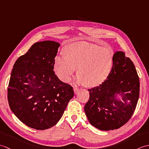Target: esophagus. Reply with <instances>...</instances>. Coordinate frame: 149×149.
Wrapping results in <instances>:
<instances>
[{"label": "esophagus", "mask_w": 149, "mask_h": 149, "mask_svg": "<svg viewBox=\"0 0 149 149\" xmlns=\"http://www.w3.org/2000/svg\"><path fill=\"white\" fill-rule=\"evenodd\" d=\"M74 93H77V91H79V89L77 87L75 86V87H74Z\"/></svg>", "instance_id": "esophagus-1"}]
</instances>
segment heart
Wrapping results in <instances>:
<instances>
[{"instance_id": "obj_1", "label": "heart", "mask_w": 149, "mask_h": 149, "mask_svg": "<svg viewBox=\"0 0 149 149\" xmlns=\"http://www.w3.org/2000/svg\"><path fill=\"white\" fill-rule=\"evenodd\" d=\"M66 54H60L54 60V70L61 81H68L76 71L77 82L94 87L108 77L113 68L114 52L86 42H77L66 47Z\"/></svg>"}]
</instances>
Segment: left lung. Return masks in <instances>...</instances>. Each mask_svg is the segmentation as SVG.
<instances>
[{
  "mask_svg": "<svg viewBox=\"0 0 149 149\" xmlns=\"http://www.w3.org/2000/svg\"><path fill=\"white\" fill-rule=\"evenodd\" d=\"M88 91L84 111L91 124L102 131L121 127L133 115L140 95V79L133 63L124 52H115L108 77ZM117 94L121 95L122 101L117 100Z\"/></svg>",
  "mask_w": 149,
  "mask_h": 149,
  "instance_id": "8db88e82",
  "label": "left lung"
}]
</instances>
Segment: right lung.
Here are the masks:
<instances>
[{"instance_id":"1","label":"right lung","mask_w":149,"mask_h":149,"mask_svg":"<svg viewBox=\"0 0 149 149\" xmlns=\"http://www.w3.org/2000/svg\"><path fill=\"white\" fill-rule=\"evenodd\" d=\"M59 44L37 42L19 57L12 70L8 89L11 110L24 124L37 130L55 125L74 93L54 70Z\"/></svg>"}]
</instances>
